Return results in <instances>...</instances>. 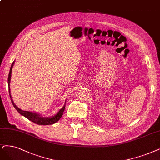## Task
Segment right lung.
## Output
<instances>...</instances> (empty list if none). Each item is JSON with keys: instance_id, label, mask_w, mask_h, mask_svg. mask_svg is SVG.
<instances>
[{"instance_id": "add662e5", "label": "right lung", "mask_w": 160, "mask_h": 160, "mask_svg": "<svg viewBox=\"0 0 160 160\" xmlns=\"http://www.w3.org/2000/svg\"><path fill=\"white\" fill-rule=\"evenodd\" d=\"M15 63V61L13 62V63L11 65V67L9 71V74H8V89H9V94H10V97L11 99V102H12L14 107L16 108V111H17L21 115L24 116V117L27 118L28 120H30L32 122H34L35 124H39V125H49V124H53L54 123L57 122L62 117L63 113L64 112V110L65 108V104H64V106L59 110V111L52 117H43L42 114H38L37 112H30V111H22L20 108H19L18 107H16V104H14L12 97H11L10 95V80H11V74H12V69L14 66V64ZM66 103V101L65 102Z\"/></svg>"}]
</instances>
